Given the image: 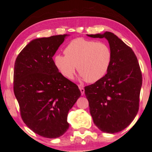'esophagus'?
Returning a JSON list of instances; mask_svg holds the SVG:
<instances>
[{"label": "esophagus", "mask_w": 152, "mask_h": 152, "mask_svg": "<svg viewBox=\"0 0 152 152\" xmlns=\"http://www.w3.org/2000/svg\"><path fill=\"white\" fill-rule=\"evenodd\" d=\"M79 88H80V91H81V94H82V95H83V94H84V88L81 85H79Z\"/></svg>", "instance_id": "obj_1"}]
</instances>
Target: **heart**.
<instances>
[{
	"instance_id": "heart-1",
	"label": "heart",
	"mask_w": 152,
	"mask_h": 152,
	"mask_svg": "<svg viewBox=\"0 0 152 152\" xmlns=\"http://www.w3.org/2000/svg\"><path fill=\"white\" fill-rule=\"evenodd\" d=\"M65 54H56L54 63L59 72L71 79L77 68L80 77L88 82L99 80L106 74L112 62V51L104 42L76 38L67 45Z\"/></svg>"
}]
</instances>
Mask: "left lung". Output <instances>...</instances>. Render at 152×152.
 I'll use <instances>...</instances> for the list:
<instances>
[{
  "label": "left lung",
  "instance_id": "1",
  "mask_svg": "<svg viewBox=\"0 0 152 152\" xmlns=\"http://www.w3.org/2000/svg\"><path fill=\"white\" fill-rule=\"evenodd\" d=\"M87 36L105 37L112 54L107 74L84 87L91 115L101 131L118 133L133 121L139 110L142 78L138 61L131 47L113 33Z\"/></svg>",
  "mask_w": 152,
  "mask_h": 152
}]
</instances>
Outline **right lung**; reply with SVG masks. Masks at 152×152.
Listing matches in <instances>:
<instances>
[{
  "label": "right lung",
  "mask_w": 152,
  "mask_h": 152,
  "mask_svg": "<svg viewBox=\"0 0 152 152\" xmlns=\"http://www.w3.org/2000/svg\"><path fill=\"white\" fill-rule=\"evenodd\" d=\"M69 35L31 40L14 70V93L21 118L40 136L56 138L67 131L69 110L81 96L78 86L59 72L52 57Z\"/></svg>",
  "instance_id": "add662e5"
}]
</instances>
